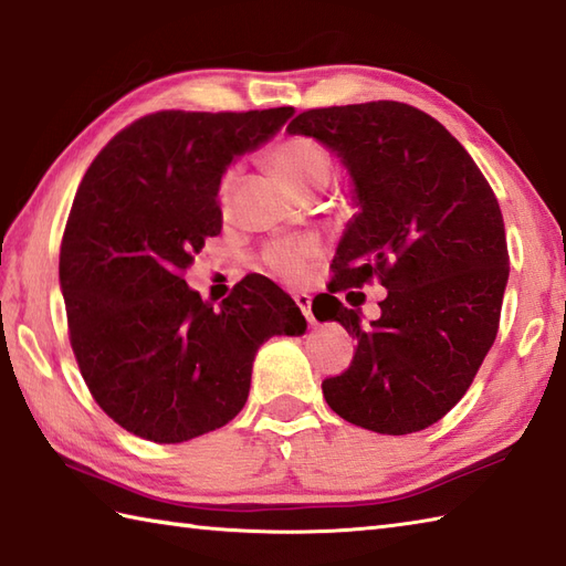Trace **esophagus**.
<instances>
[{
    "mask_svg": "<svg viewBox=\"0 0 566 566\" xmlns=\"http://www.w3.org/2000/svg\"><path fill=\"white\" fill-rule=\"evenodd\" d=\"M294 302H296L298 308H302V314L306 316V321L311 323V326H314L316 318H314V314H311V296L308 294H294Z\"/></svg>",
    "mask_w": 566,
    "mask_h": 566,
    "instance_id": "1",
    "label": "esophagus"
}]
</instances>
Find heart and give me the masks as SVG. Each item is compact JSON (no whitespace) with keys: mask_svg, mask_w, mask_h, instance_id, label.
Segmentation results:
<instances>
[{"mask_svg":"<svg viewBox=\"0 0 566 566\" xmlns=\"http://www.w3.org/2000/svg\"><path fill=\"white\" fill-rule=\"evenodd\" d=\"M270 163L286 185H290L298 195H311L328 185L331 179V155L318 140L306 136H286L270 150ZM235 182V170H228L221 177L219 185V199L228 203L231 199V189ZM318 255L316 240H276L268 250H264V262L270 268L286 276V280H304L308 272V262Z\"/></svg>","mask_w":566,"mask_h":566,"instance_id":"heart-1","label":"heart"}]
</instances>
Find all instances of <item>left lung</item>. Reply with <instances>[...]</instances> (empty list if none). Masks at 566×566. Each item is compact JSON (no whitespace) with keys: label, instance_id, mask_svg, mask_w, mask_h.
<instances>
[{"label":"left lung","instance_id":"8db88e82","mask_svg":"<svg viewBox=\"0 0 566 566\" xmlns=\"http://www.w3.org/2000/svg\"><path fill=\"white\" fill-rule=\"evenodd\" d=\"M286 134L343 163L357 209L335 250L326 311H314L357 338L355 359L323 381V396L347 423L381 436L438 423L496 340L509 250L494 191L448 128L401 102L311 109ZM375 273L388 298L363 324L332 294Z\"/></svg>","mask_w":566,"mask_h":566}]
</instances>
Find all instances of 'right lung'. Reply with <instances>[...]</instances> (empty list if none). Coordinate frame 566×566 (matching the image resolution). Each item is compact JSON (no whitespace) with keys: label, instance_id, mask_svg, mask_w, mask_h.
Instances as JSON below:
<instances>
[{"label":"right lung","instance_id":"1","mask_svg":"<svg viewBox=\"0 0 566 566\" xmlns=\"http://www.w3.org/2000/svg\"><path fill=\"white\" fill-rule=\"evenodd\" d=\"M294 116L158 112L114 136L72 201L60 248L70 343L104 413L134 436L175 444L245 406L252 363L306 318L268 276H245L219 308L182 280L221 233V177Z\"/></svg>","mask_w":566,"mask_h":566}]
</instances>
